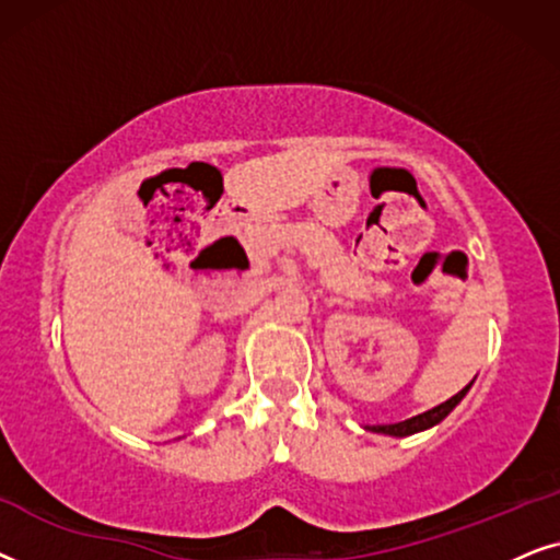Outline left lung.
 I'll use <instances>...</instances> for the list:
<instances>
[{"mask_svg":"<svg viewBox=\"0 0 560 560\" xmlns=\"http://www.w3.org/2000/svg\"><path fill=\"white\" fill-rule=\"evenodd\" d=\"M468 389H471V384H468L466 389H460V392L456 394V397H451L448 401H443V405L432 407V409H428V412H422V415H417V417H409V420H405V422L374 424V428H369V430L384 432V435H397V438H405V435H412V432L428 430V428H432V424H438L441 420H445V417H448V415L453 412V407H456L458 401L466 397Z\"/></svg>","mask_w":560,"mask_h":560,"instance_id":"left-lung-1","label":"left lung"}]
</instances>
